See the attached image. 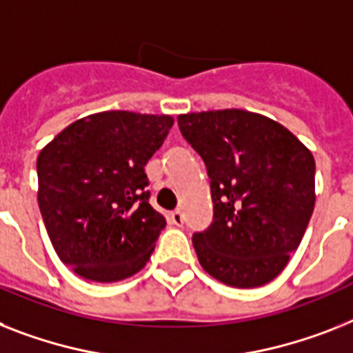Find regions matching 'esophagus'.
I'll return each instance as SVG.
<instances>
[{
  "label": "esophagus",
  "mask_w": 353,
  "mask_h": 353,
  "mask_svg": "<svg viewBox=\"0 0 353 353\" xmlns=\"http://www.w3.org/2000/svg\"><path fill=\"white\" fill-rule=\"evenodd\" d=\"M171 223L176 227H182L183 225V214L182 211H173L171 212Z\"/></svg>",
  "instance_id": "34e87169"
}]
</instances>
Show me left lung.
<instances>
[{"mask_svg":"<svg viewBox=\"0 0 353 353\" xmlns=\"http://www.w3.org/2000/svg\"><path fill=\"white\" fill-rule=\"evenodd\" d=\"M179 128L211 180L212 222L193 234L198 261L229 287L269 283L312 216V153L287 128L245 110L179 115Z\"/></svg>","mask_w":353,"mask_h":353,"instance_id":"obj_1","label":"left lung"}]
</instances>
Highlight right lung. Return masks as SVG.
Returning <instances> with one entry per match:
<instances>
[{
    "label": "right lung",
    "mask_w": 353,
    "mask_h": 353,
    "mask_svg": "<svg viewBox=\"0 0 353 353\" xmlns=\"http://www.w3.org/2000/svg\"><path fill=\"white\" fill-rule=\"evenodd\" d=\"M171 126L170 115L95 113L65 128L37 157L46 232L81 278L121 281L150 260L165 220L150 205L144 165Z\"/></svg>",
    "instance_id": "add662e5"
}]
</instances>
